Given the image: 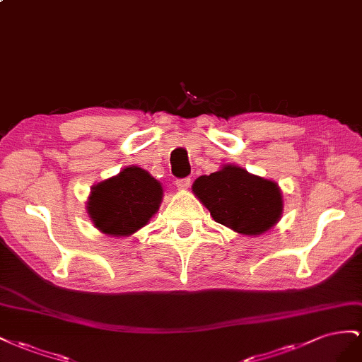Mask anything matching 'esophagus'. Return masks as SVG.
Listing matches in <instances>:
<instances>
[{"instance_id":"1","label":"esophagus","mask_w":362,"mask_h":362,"mask_svg":"<svg viewBox=\"0 0 362 362\" xmlns=\"http://www.w3.org/2000/svg\"><path fill=\"white\" fill-rule=\"evenodd\" d=\"M175 185H177L179 189H188L189 185H191V179L189 177H183V179H177L175 180Z\"/></svg>"}]
</instances>
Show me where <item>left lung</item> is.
<instances>
[{
  "label": "left lung",
  "instance_id": "1",
  "mask_svg": "<svg viewBox=\"0 0 362 362\" xmlns=\"http://www.w3.org/2000/svg\"><path fill=\"white\" fill-rule=\"evenodd\" d=\"M192 191L209 209L212 218L243 235H261L282 214V194L272 180L227 165L209 175H200Z\"/></svg>",
  "mask_w": 362,
  "mask_h": 362
}]
</instances>
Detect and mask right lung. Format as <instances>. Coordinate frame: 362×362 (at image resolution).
I'll list each match as a JSON object with an SVG mask.
<instances>
[{
  "label": "right lung",
  "instance_id": "right-lung-1",
  "mask_svg": "<svg viewBox=\"0 0 362 362\" xmlns=\"http://www.w3.org/2000/svg\"><path fill=\"white\" fill-rule=\"evenodd\" d=\"M160 200V183L146 170L127 167L92 188L88 212L103 233L127 236L148 223Z\"/></svg>",
  "mask_w": 362,
  "mask_h": 362
}]
</instances>
